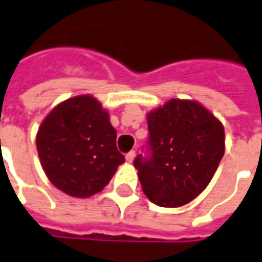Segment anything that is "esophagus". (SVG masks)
Masks as SVG:
<instances>
[{
    "instance_id": "obj_1",
    "label": "esophagus",
    "mask_w": 262,
    "mask_h": 262,
    "mask_svg": "<svg viewBox=\"0 0 262 262\" xmlns=\"http://www.w3.org/2000/svg\"><path fill=\"white\" fill-rule=\"evenodd\" d=\"M134 157H135V150H131V152H128L125 155V160L128 161V163H131V161L134 160Z\"/></svg>"
}]
</instances>
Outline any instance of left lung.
Listing matches in <instances>:
<instances>
[{
	"label": "left lung",
	"instance_id": "1",
	"mask_svg": "<svg viewBox=\"0 0 262 262\" xmlns=\"http://www.w3.org/2000/svg\"><path fill=\"white\" fill-rule=\"evenodd\" d=\"M145 155L134 166L150 202L180 207L206 189L225 152L222 124L192 101L171 99L147 115Z\"/></svg>",
	"mask_w": 262,
	"mask_h": 262
}]
</instances>
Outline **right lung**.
Returning a JSON list of instances; mask_svg holds the SVG:
<instances>
[{
	"mask_svg": "<svg viewBox=\"0 0 262 262\" xmlns=\"http://www.w3.org/2000/svg\"><path fill=\"white\" fill-rule=\"evenodd\" d=\"M109 115L90 95L70 98L55 107L37 134L41 166L52 184L74 198L101 192L124 156Z\"/></svg>",
	"mask_w": 262,
	"mask_h": 262,
	"instance_id": "1",
	"label": "right lung"
}]
</instances>
